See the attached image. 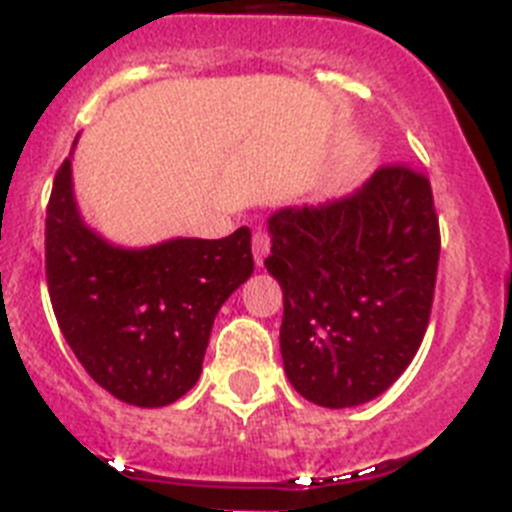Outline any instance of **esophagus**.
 <instances>
[{
  "label": "esophagus",
  "instance_id": "esophagus-1",
  "mask_svg": "<svg viewBox=\"0 0 512 512\" xmlns=\"http://www.w3.org/2000/svg\"><path fill=\"white\" fill-rule=\"evenodd\" d=\"M267 252H270V234L265 229H255V234H252V255H255L257 265H262Z\"/></svg>",
  "mask_w": 512,
  "mask_h": 512
}]
</instances>
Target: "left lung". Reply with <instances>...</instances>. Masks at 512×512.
Here are the masks:
<instances>
[{
	"instance_id": "8db88e82",
	"label": "left lung",
	"mask_w": 512,
	"mask_h": 512,
	"mask_svg": "<svg viewBox=\"0 0 512 512\" xmlns=\"http://www.w3.org/2000/svg\"><path fill=\"white\" fill-rule=\"evenodd\" d=\"M267 229L290 385L324 408L377 398L416 357L434 306L441 234L428 178L382 165L347 199L280 209Z\"/></svg>"
}]
</instances>
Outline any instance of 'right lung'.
Returning a JSON list of instances; mask_svg holds the SVG:
<instances>
[{"mask_svg":"<svg viewBox=\"0 0 512 512\" xmlns=\"http://www.w3.org/2000/svg\"><path fill=\"white\" fill-rule=\"evenodd\" d=\"M247 227L224 239L122 250L73 201L71 158L45 211V278L55 319L84 370L114 398L160 408L196 385L222 303L252 275Z\"/></svg>","mask_w":512,"mask_h":512,"instance_id":"right-lung-1","label":"right lung"}]
</instances>
